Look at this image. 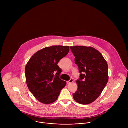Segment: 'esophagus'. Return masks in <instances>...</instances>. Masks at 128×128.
<instances>
[{
  "mask_svg": "<svg viewBox=\"0 0 128 128\" xmlns=\"http://www.w3.org/2000/svg\"><path fill=\"white\" fill-rule=\"evenodd\" d=\"M74 82V80H73L72 78H71V79H70L67 82V84H69L72 82Z\"/></svg>",
  "mask_w": 128,
  "mask_h": 128,
  "instance_id": "obj_1",
  "label": "esophagus"
}]
</instances>
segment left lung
<instances>
[{
  "label": "left lung",
  "mask_w": 128,
  "mask_h": 128,
  "mask_svg": "<svg viewBox=\"0 0 128 128\" xmlns=\"http://www.w3.org/2000/svg\"><path fill=\"white\" fill-rule=\"evenodd\" d=\"M70 49L80 73L76 80L78 90L73 97L78 103L90 104L100 96L108 82L107 63L102 54L92 47L74 46Z\"/></svg>",
  "instance_id": "obj_1"
}]
</instances>
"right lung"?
Wrapping results in <instances>:
<instances>
[{
  "label": "right lung",
  "instance_id": "obj_1",
  "mask_svg": "<svg viewBox=\"0 0 128 128\" xmlns=\"http://www.w3.org/2000/svg\"><path fill=\"white\" fill-rule=\"evenodd\" d=\"M69 50V46L46 47L35 53L27 63V85L40 102L46 104L54 102L66 86V82L60 79L62 70L57 64Z\"/></svg>",
  "mask_w": 128,
  "mask_h": 128
}]
</instances>
